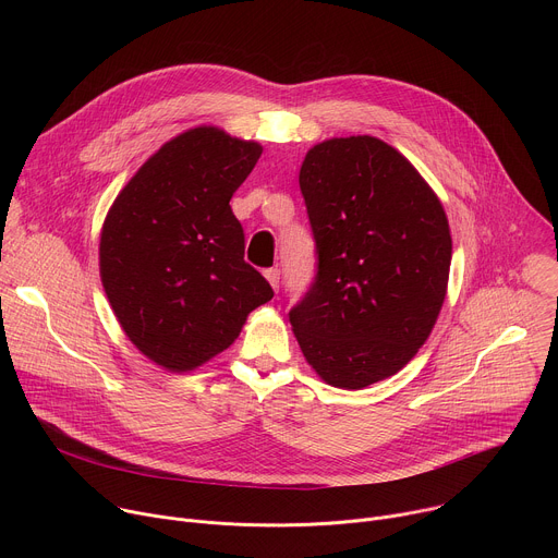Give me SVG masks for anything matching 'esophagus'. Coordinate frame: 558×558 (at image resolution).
<instances>
[{
  "label": "esophagus",
  "instance_id": "1",
  "mask_svg": "<svg viewBox=\"0 0 558 558\" xmlns=\"http://www.w3.org/2000/svg\"><path fill=\"white\" fill-rule=\"evenodd\" d=\"M265 278L269 280V284L278 291V287H280V269L278 267H269V269H265Z\"/></svg>",
  "mask_w": 558,
  "mask_h": 558
}]
</instances>
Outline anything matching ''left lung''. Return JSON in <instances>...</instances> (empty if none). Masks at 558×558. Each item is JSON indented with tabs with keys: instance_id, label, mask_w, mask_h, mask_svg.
<instances>
[{
	"instance_id": "obj_1",
	"label": "left lung",
	"mask_w": 558,
	"mask_h": 558,
	"mask_svg": "<svg viewBox=\"0 0 558 558\" xmlns=\"http://www.w3.org/2000/svg\"><path fill=\"white\" fill-rule=\"evenodd\" d=\"M317 256L289 323L327 384L357 390L395 375L428 340L446 298V211L395 147L331 138L300 168Z\"/></svg>"
}]
</instances>
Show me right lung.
Here are the masks:
<instances>
[{
	"mask_svg": "<svg viewBox=\"0 0 558 558\" xmlns=\"http://www.w3.org/2000/svg\"><path fill=\"white\" fill-rule=\"evenodd\" d=\"M260 154L254 141L194 128L147 158L108 211L101 282L125 336L158 366H201L274 298L245 263L229 205Z\"/></svg>",
	"mask_w": 558,
	"mask_h": 558,
	"instance_id": "right-lung-1",
	"label": "right lung"
}]
</instances>
